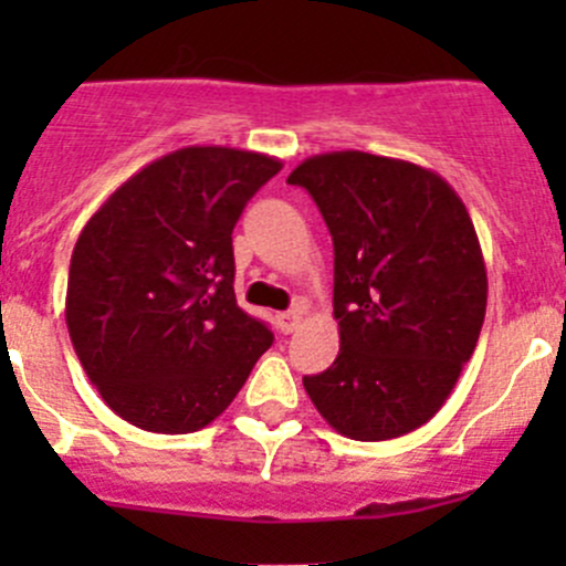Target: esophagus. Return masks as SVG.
<instances>
[{"label": "esophagus", "mask_w": 566, "mask_h": 566, "mask_svg": "<svg viewBox=\"0 0 566 566\" xmlns=\"http://www.w3.org/2000/svg\"><path fill=\"white\" fill-rule=\"evenodd\" d=\"M276 319H279V331H282V334H293V331L298 328L301 319H304V312L290 310V312H282Z\"/></svg>", "instance_id": "obj_1"}]
</instances>
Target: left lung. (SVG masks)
<instances>
[{"instance_id":"obj_1","label":"left lung","mask_w":566,"mask_h":566,"mask_svg":"<svg viewBox=\"0 0 566 566\" xmlns=\"http://www.w3.org/2000/svg\"><path fill=\"white\" fill-rule=\"evenodd\" d=\"M334 238L339 356L304 389L353 441H391L432 419L473 356L488 271L465 205L432 169L361 150L323 153L287 177Z\"/></svg>"}]
</instances>
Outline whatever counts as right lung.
Masks as SVG:
<instances>
[{"instance_id": "obj_1", "label": "right lung", "mask_w": 566, "mask_h": 566, "mask_svg": "<svg viewBox=\"0 0 566 566\" xmlns=\"http://www.w3.org/2000/svg\"><path fill=\"white\" fill-rule=\"evenodd\" d=\"M282 161L182 147L130 175L84 224L65 323L84 373L119 419L182 436L208 427L271 347L235 301L232 230Z\"/></svg>"}]
</instances>
